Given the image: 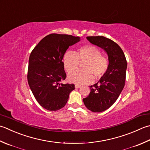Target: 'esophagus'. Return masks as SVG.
<instances>
[{"instance_id":"34e87169","label":"esophagus","mask_w":150,"mask_h":150,"mask_svg":"<svg viewBox=\"0 0 150 150\" xmlns=\"http://www.w3.org/2000/svg\"><path fill=\"white\" fill-rule=\"evenodd\" d=\"M81 85H79V84H75V87L76 88H81Z\"/></svg>"}]
</instances>
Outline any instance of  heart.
<instances>
[{"mask_svg": "<svg viewBox=\"0 0 150 150\" xmlns=\"http://www.w3.org/2000/svg\"><path fill=\"white\" fill-rule=\"evenodd\" d=\"M83 70L73 71L78 66L79 61H83ZM64 69L67 73L68 81L77 84L89 83L93 81V75L96 78L103 77L108 70L109 60L101 54V50L93 45H84L79 47L75 52L68 51L62 58Z\"/></svg>", "mask_w": 150, "mask_h": 150, "instance_id": "1", "label": "heart"}]
</instances>
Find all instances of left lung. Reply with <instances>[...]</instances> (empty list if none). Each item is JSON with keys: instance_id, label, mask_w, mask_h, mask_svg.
I'll return each mask as SVG.
<instances>
[{"instance_id": "1", "label": "left lung", "mask_w": 150, "mask_h": 150, "mask_svg": "<svg viewBox=\"0 0 150 150\" xmlns=\"http://www.w3.org/2000/svg\"><path fill=\"white\" fill-rule=\"evenodd\" d=\"M89 42L104 49L108 54L109 66L98 83L90 86L88 96L83 99L88 109L101 112L115 103L125 86L127 60L121 47L104 36H88Z\"/></svg>"}]
</instances>
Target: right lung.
I'll list each match as a JSON object with an SVG mask.
<instances>
[{"label": "right lung", "instance_id": "1", "mask_svg": "<svg viewBox=\"0 0 150 150\" xmlns=\"http://www.w3.org/2000/svg\"><path fill=\"white\" fill-rule=\"evenodd\" d=\"M80 37L51 34L43 38L31 52L27 79L32 93L41 106L56 111L65 106L73 84L60 83L66 78L62 58L69 46Z\"/></svg>", "mask_w": 150, "mask_h": 150}]
</instances>
